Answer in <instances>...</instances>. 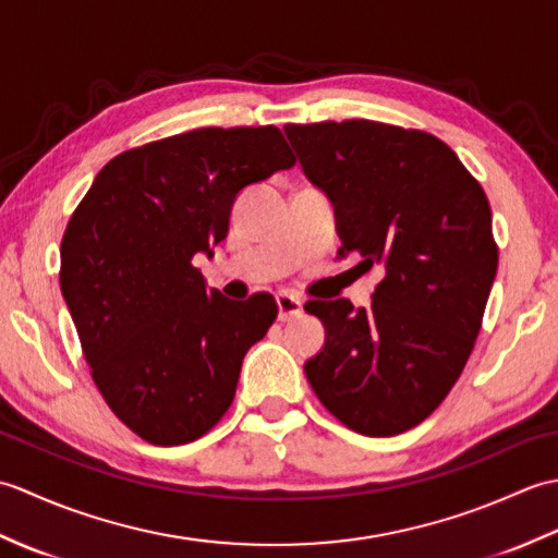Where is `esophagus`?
<instances>
[{
	"mask_svg": "<svg viewBox=\"0 0 558 558\" xmlns=\"http://www.w3.org/2000/svg\"><path fill=\"white\" fill-rule=\"evenodd\" d=\"M276 302H278L280 322H290V318H298L302 314V300L294 298V294H290V292H280Z\"/></svg>",
	"mask_w": 558,
	"mask_h": 558,
	"instance_id": "esophagus-1",
	"label": "esophagus"
}]
</instances>
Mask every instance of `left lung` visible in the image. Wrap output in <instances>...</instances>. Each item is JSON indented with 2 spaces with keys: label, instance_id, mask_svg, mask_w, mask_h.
Masks as SVG:
<instances>
[{
  "label": "left lung",
  "instance_id": "1",
  "mask_svg": "<svg viewBox=\"0 0 558 558\" xmlns=\"http://www.w3.org/2000/svg\"><path fill=\"white\" fill-rule=\"evenodd\" d=\"M304 174L333 201L342 246L384 268L369 310L312 300L324 350L304 364L352 432L396 436L441 405L475 348L499 246L480 182L441 138L372 120L288 124Z\"/></svg>",
  "mask_w": 558,
  "mask_h": 558
}]
</instances>
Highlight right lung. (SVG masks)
Returning <instances> with one entry per match:
<instances>
[{"label": "right lung", "mask_w": 558, "mask_h": 558, "mask_svg": "<svg viewBox=\"0 0 558 558\" xmlns=\"http://www.w3.org/2000/svg\"><path fill=\"white\" fill-rule=\"evenodd\" d=\"M292 165L276 126L194 129L120 153L71 216L59 286L93 381L144 441H196L232 405L278 304L208 290L192 258L228 236L244 186Z\"/></svg>", "instance_id": "right-lung-1"}]
</instances>
